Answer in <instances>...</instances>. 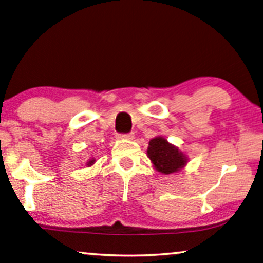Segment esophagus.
Instances as JSON below:
<instances>
[{"instance_id":"1","label":"esophagus","mask_w":263,"mask_h":263,"mask_svg":"<svg viewBox=\"0 0 263 263\" xmlns=\"http://www.w3.org/2000/svg\"><path fill=\"white\" fill-rule=\"evenodd\" d=\"M133 137H135V135H133L132 132H130V133H124V135H119L118 138H120V139H133Z\"/></svg>"}]
</instances>
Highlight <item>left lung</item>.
Returning a JSON list of instances; mask_svg holds the SVG:
<instances>
[{
  "mask_svg": "<svg viewBox=\"0 0 263 263\" xmlns=\"http://www.w3.org/2000/svg\"><path fill=\"white\" fill-rule=\"evenodd\" d=\"M147 157L155 169L164 175L178 172L187 162L186 156L163 137H156L148 142Z\"/></svg>",
  "mask_w": 263,
  "mask_h": 263,
  "instance_id": "8db88e82",
  "label": "left lung"
}]
</instances>
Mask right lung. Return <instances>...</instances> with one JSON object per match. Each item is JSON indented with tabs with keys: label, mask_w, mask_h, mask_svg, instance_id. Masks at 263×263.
<instances>
[{
	"label": "right lung",
	"mask_w": 263,
	"mask_h": 263,
	"mask_svg": "<svg viewBox=\"0 0 263 263\" xmlns=\"http://www.w3.org/2000/svg\"><path fill=\"white\" fill-rule=\"evenodd\" d=\"M93 163H94V159L88 160V162H87V165H88V166H89V165H93Z\"/></svg>",
	"instance_id": "add662e5"
}]
</instances>
